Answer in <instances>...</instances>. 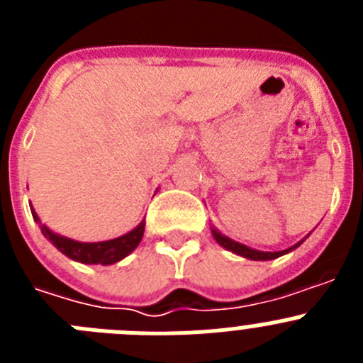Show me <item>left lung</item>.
Returning <instances> with one entry per match:
<instances>
[{"label": "left lung", "mask_w": 363, "mask_h": 363, "mask_svg": "<svg viewBox=\"0 0 363 363\" xmlns=\"http://www.w3.org/2000/svg\"><path fill=\"white\" fill-rule=\"evenodd\" d=\"M309 234H311V233H309ZM309 234H307V236H309ZM213 236H214V240H216V242L220 243L221 247H225L227 251L234 252V255L243 256V258H249V259H262V262H265V259H274V258H278V256L287 255V252L294 251V249H296L298 245H301V243H303V240L307 238V236H306V238L301 240V242H298L296 245L289 247V249H285V251L264 252V251H256V249H251V247L243 245V243H238V242H234V240L227 238V236H223V234H221L220 230L214 229V227H213Z\"/></svg>", "instance_id": "8db88e82"}]
</instances>
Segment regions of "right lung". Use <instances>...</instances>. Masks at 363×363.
Here are the masks:
<instances>
[{"instance_id": "obj_1", "label": "right lung", "mask_w": 363, "mask_h": 363, "mask_svg": "<svg viewBox=\"0 0 363 363\" xmlns=\"http://www.w3.org/2000/svg\"><path fill=\"white\" fill-rule=\"evenodd\" d=\"M32 211V216L34 220L40 223V229L43 233V236L49 242H52V245L56 247L57 251H62L63 255L69 256L74 262H82V264H99V265H111L116 264L120 259H123L125 256L130 255V252L140 245L143 238V230H145V221H142L136 229H133L130 233L123 234L120 238L107 240V242H94V243H85V242H76V240L65 238V236H60V234L52 233L47 225H43L38 218L36 211Z\"/></svg>"}]
</instances>
